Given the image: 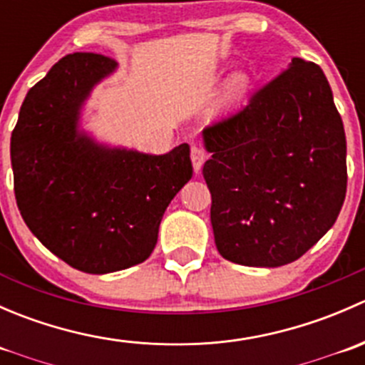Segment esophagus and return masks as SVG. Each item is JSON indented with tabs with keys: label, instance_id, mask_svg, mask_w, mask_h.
<instances>
[{
	"label": "esophagus",
	"instance_id": "34e87169",
	"mask_svg": "<svg viewBox=\"0 0 365 365\" xmlns=\"http://www.w3.org/2000/svg\"><path fill=\"white\" fill-rule=\"evenodd\" d=\"M190 159H192L194 173H196V175H200L201 168H203V164L206 160V153L200 148V146H192V148H190Z\"/></svg>",
	"mask_w": 365,
	"mask_h": 365
}]
</instances>
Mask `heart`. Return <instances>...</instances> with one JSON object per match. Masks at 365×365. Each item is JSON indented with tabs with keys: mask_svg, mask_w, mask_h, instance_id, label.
Instances as JSON below:
<instances>
[{
	"mask_svg": "<svg viewBox=\"0 0 365 365\" xmlns=\"http://www.w3.org/2000/svg\"><path fill=\"white\" fill-rule=\"evenodd\" d=\"M249 88H251V77H249L247 73L240 72V73H237V76H233L231 77L230 84H227V90H226L227 101L230 102L240 101V98L247 93Z\"/></svg>",
	"mask_w": 365,
	"mask_h": 365,
	"instance_id": "b5f03b06",
	"label": "heart"
}]
</instances>
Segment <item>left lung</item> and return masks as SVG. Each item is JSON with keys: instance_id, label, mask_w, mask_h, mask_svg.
<instances>
[{"instance_id": "8db88e82", "label": "left lung", "mask_w": 365, "mask_h": 365, "mask_svg": "<svg viewBox=\"0 0 365 365\" xmlns=\"http://www.w3.org/2000/svg\"><path fill=\"white\" fill-rule=\"evenodd\" d=\"M213 237L224 259L275 268L305 254L339 215L346 135L318 65L293 58L238 113L205 127Z\"/></svg>"}]
</instances>
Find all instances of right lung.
I'll return each instance as SVG.
<instances>
[{"instance_id": "obj_1", "label": "right lung", "mask_w": 365, "mask_h": 365, "mask_svg": "<svg viewBox=\"0 0 365 365\" xmlns=\"http://www.w3.org/2000/svg\"><path fill=\"white\" fill-rule=\"evenodd\" d=\"M118 63L61 58L26 95L10 139L14 190L26 226L54 256L86 274L148 259L165 208L192 178L187 143L164 155L98 141L84 106Z\"/></svg>"}]
</instances>
